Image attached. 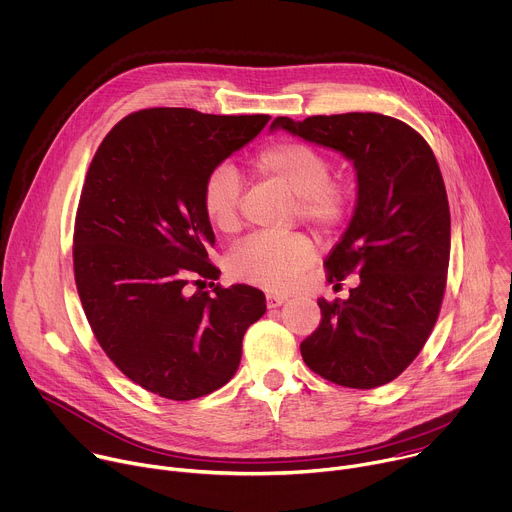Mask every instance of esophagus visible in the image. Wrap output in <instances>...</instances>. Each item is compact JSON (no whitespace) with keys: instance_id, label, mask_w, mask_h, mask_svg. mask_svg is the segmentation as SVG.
I'll use <instances>...</instances> for the list:
<instances>
[{"instance_id":"obj_1","label":"esophagus","mask_w":512,"mask_h":512,"mask_svg":"<svg viewBox=\"0 0 512 512\" xmlns=\"http://www.w3.org/2000/svg\"><path fill=\"white\" fill-rule=\"evenodd\" d=\"M286 300H288V296H286V294H280V292H268V294H266L268 309H276V306L284 304Z\"/></svg>"}]
</instances>
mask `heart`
<instances>
[{
    "mask_svg": "<svg viewBox=\"0 0 512 512\" xmlns=\"http://www.w3.org/2000/svg\"><path fill=\"white\" fill-rule=\"evenodd\" d=\"M254 165L298 197V214L304 222L331 232L345 220L349 195L331 181V163L317 149L298 141H280L266 147ZM240 189V177L230 165L212 169L203 181L201 208L216 230L238 228ZM313 258L315 246L302 234H252L230 252L228 270L234 278L260 288L284 290Z\"/></svg>",
    "mask_w": 512,
    "mask_h": 512,
    "instance_id": "obj_1",
    "label": "heart"
}]
</instances>
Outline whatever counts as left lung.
Returning a JSON list of instances; mask_svg holds the SVG:
<instances>
[{"instance_id":"1","label":"left lung","mask_w":512,"mask_h":512,"mask_svg":"<svg viewBox=\"0 0 512 512\" xmlns=\"http://www.w3.org/2000/svg\"><path fill=\"white\" fill-rule=\"evenodd\" d=\"M286 131L353 163L351 222L327 258L329 278L359 274L349 298H319L321 325L300 345L321 377L355 389L395 379L430 337L446 288L450 208L430 145L405 123L377 113L278 117Z\"/></svg>"}]
</instances>
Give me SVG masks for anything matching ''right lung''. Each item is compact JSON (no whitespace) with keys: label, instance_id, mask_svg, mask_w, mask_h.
Returning <instances> with one entry per match:
<instances>
[{"label":"right lung","instance_id":"1","mask_svg":"<svg viewBox=\"0 0 512 512\" xmlns=\"http://www.w3.org/2000/svg\"><path fill=\"white\" fill-rule=\"evenodd\" d=\"M268 121L145 109L113 127L88 167L74 226L82 309L109 359L165 399L226 385L244 333L266 313L254 286H216L214 296L185 286L220 276L208 260L216 236L201 208L203 181Z\"/></svg>","mask_w":512,"mask_h":512}]
</instances>
